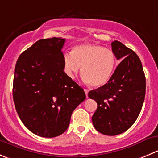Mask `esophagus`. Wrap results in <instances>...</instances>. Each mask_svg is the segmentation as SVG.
Masks as SVG:
<instances>
[{
  "label": "esophagus",
  "mask_w": 158,
  "mask_h": 158,
  "mask_svg": "<svg viewBox=\"0 0 158 158\" xmlns=\"http://www.w3.org/2000/svg\"><path fill=\"white\" fill-rule=\"evenodd\" d=\"M85 94H86V97L88 98V89H85Z\"/></svg>",
  "instance_id": "34e87169"
}]
</instances>
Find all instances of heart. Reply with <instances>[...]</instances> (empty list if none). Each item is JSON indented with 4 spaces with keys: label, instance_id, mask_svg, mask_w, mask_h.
<instances>
[{
    "label": "heart",
    "instance_id": "heart-1",
    "mask_svg": "<svg viewBox=\"0 0 158 158\" xmlns=\"http://www.w3.org/2000/svg\"><path fill=\"white\" fill-rule=\"evenodd\" d=\"M116 59L113 51L94 44L74 46L71 54L64 56V68L67 76L74 77L81 67V76L93 88L106 85L112 77Z\"/></svg>",
    "mask_w": 158,
    "mask_h": 158
}]
</instances>
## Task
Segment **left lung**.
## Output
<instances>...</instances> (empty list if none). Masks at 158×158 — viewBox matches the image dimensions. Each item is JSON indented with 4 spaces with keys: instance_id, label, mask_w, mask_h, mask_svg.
I'll list each match as a JSON object with an SVG mask.
<instances>
[{
    "instance_id": "obj_1",
    "label": "left lung",
    "mask_w": 158,
    "mask_h": 158,
    "mask_svg": "<svg viewBox=\"0 0 158 158\" xmlns=\"http://www.w3.org/2000/svg\"><path fill=\"white\" fill-rule=\"evenodd\" d=\"M117 60H122L109 81L90 91L97 109L92 116L94 128L102 134L115 136L127 131L139 116L146 92V78L139 56L118 41L112 43Z\"/></svg>"
}]
</instances>
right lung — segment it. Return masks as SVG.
<instances>
[{
  "instance_id": "add662e5",
  "label": "right lung",
  "mask_w": 158,
  "mask_h": 158,
  "mask_svg": "<svg viewBox=\"0 0 158 158\" xmlns=\"http://www.w3.org/2000/svg\"><path fill=\"white\" fill-rule=\"evenodd\" d=\"M65 39L40 40L18 59L13 99L19 118L34 134L52 138L70 124L72 112L86 95L64 72L62 49Z\"/></svg>"
}]
</instances>
